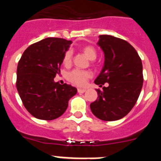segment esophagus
<instances>
[{
	"label": "esophagus",
	"instance_id": "1",
	"mask_svg": "<svg viewBox=\"0 0 161 161\" xmlns=\"http://www.w3.org/2000/svg\"><path fill=\"white\" fill-rule=\"evenodd\" d=\"M77 91H78V93H84L85 92V91H86V89H78Z\"/></svg>",
	"mask_w": 161,
	"mask_h": 161
}]
</instances>
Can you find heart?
<instances>
[{
    "mask_svg": "<svg viewBox=\"0 0 161 161\" xmlns=\"http://www.w3.org/2000/svg\"><path fill=\"white\" fill-rule=\"evenodd\" d=\"M81 51L90 60H94L97 58V50L92 46H85L81 48ZM72 53L70 50H68L64 54L63 64L65 66H68L72 63ZM92 76V73L89 71L80 70V69H74L68 75V80L72 85L83 87L85 86L89 79Z\"/></svg>",
    "mask_w": 161,
    "mask_h": 161,
    "instance_id": "b5f03b06",
    "label": "heart"
}]
</instances>
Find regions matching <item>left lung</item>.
I'll list each match as a JSON object with an SVG mask.
<instances>
[{
	"instance_id": "8db88e82",
	"label": "left lung",
	"mask_w": 161,
	"mask_h": 161,
	"mask_svg": "<svg viewBox=\"0 0 161 161\" xmlns=\"http://www.w3.org/2000/svg\"><path fill=\"white\" fill-rule=\"evenodd\" d=\"M97 44L105 54V63L94 80L97 99L90 104L91 111L101 120L123 119L131 110L143 87V65L136 49L129 42L112 35L99 36Z\"/></svg>"
}]
</instances>
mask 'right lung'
<instances>
[{
	"label": "right lung",
	"instance_id": "1",
	"mask_svg": "<svg viewBox=\"0 0 161 161\" xmlns=\"http://www.w3.org/2000/svg\"><path fill=\"white\" fill-rule=\"evenodd\" d=\"M72 41L47 38L25 50L17 68L16 87L24 106L34 117L53 120L67 109L77 89L54 81Z\"/></svg>",
	"mask_w": 161,
	"mask_h": 161
}]
</instances>
